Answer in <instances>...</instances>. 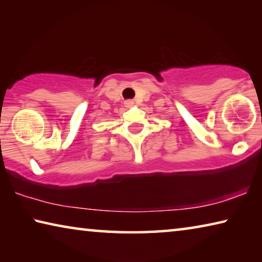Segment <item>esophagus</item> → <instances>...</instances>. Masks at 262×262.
Here are the masks:
<instances>
[{
  "label": "esophagus",
  "instance_id": "obj_1",
  "mask_svg": "<svg viewBox=\"0 0 262 262\" xmlns=\"http://www.w3.org/2000/svg\"><path fill=\"white\" fill-rule=\"evenodd\" d=\"M133 104H134V101H133L132 99H128L125 101V105L127 106V107H129V106H132Z\"/></svg>",
  "mask_w": 262,
  "mask_h": 262
}]
</instances>
